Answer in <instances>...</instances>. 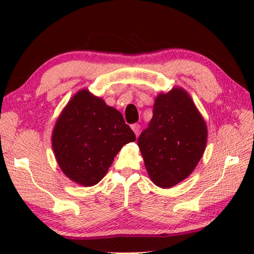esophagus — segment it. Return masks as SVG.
Returning <instances> with one entry per match:
<instances>
[{"instance_id":"34e87169","label":"esophagus","mask_w":254,"mask_h":254,"mask_svg":"<svg viewBox=\"0 0 254 254\" xmlns=\"http://www.w3.org/2000/svg\"><path fill=\"white\" fill-rule=\"evenodd\" d=\"M131 129H133V131H134V133H135V135H136V136H137V135H138V133H140V125H138V124H134V125H131Z\"/></svg>"}]
</instances>
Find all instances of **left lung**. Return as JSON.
Here are the masks:
<instances>
[{"label": "left lung", "mask_w": 254, "mask_h": 254, "mask_svg": "<svg viewBox=\"0 0 254 254\" xmlns=\"http://www.w3.org/2000/svg\"><path fill=\"white\" fill-rule=\"evenodd\" d=\"M207 135L206 123L185 90L159 93L148 128L137 138L151 182L169 189L186 179L202 157Z\"/></svg>", "instance_id": "1"}]
</instances>
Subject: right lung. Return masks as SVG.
I'll list each match as a JSON object with an SVG mask.
<instances>
[{
    "mask_svg": "<svg viewBox=\"0 0 254 254\" xmlns=\"http://www.w3.org/2000/svg\"><path fill=\"white\" fill-rule=\"evenodd\" d=\"M135 140L119 111L83 89L57 120L52 145L62 172L89 187L104 178L120 149Z\"/></svg>",
    "mask_w": 254,
    "mask_h": 254,
    "instance_id": "obj_1",
    "label": "right lung"
}]
</instances>
